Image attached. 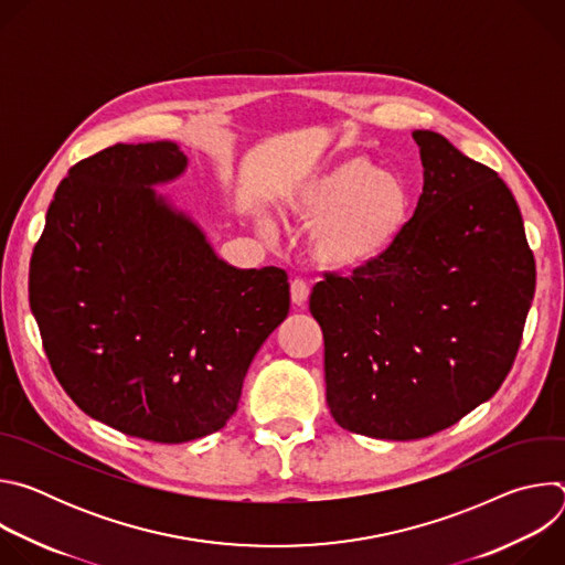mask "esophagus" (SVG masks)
Here are the masks:
<instances>
[{
    "label": "esophagus",
    "instance_id": "esophagus-1",
    "mask_svg": "<svg viewBox=\"0 0 565 565\" xmlns=\"http://www.w3.org/2000/svg\"><path fill=\"white\" fill-rule=\"evenodd\" d=\"M308 295H310V288H308L306 281L295 279V281L290 284V299H292V306L303 308L306 301H308Z\"/></svg>",
    "mask_w": 565,
    "mask_h": 565
}]
</instances>
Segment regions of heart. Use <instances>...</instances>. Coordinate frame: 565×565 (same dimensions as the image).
<instances>
[{
  "mask_svg": "<svg viewBox=\"0 0 565 565\" xmlns=\"http://www.w3.org/2000/svg\"><path fill=\"white\" fill-rule=\"evenodd\" d=\"M281 203L288 216L310 225V262L338 275L382 264L397 248L414 214L409 183L364 156H347L306 174L286 190ZM259 230L273 236L275 223L264 216Z\"/></svg>",
  "mask_w": 565,
  "mask_h": 565,
  "instance_id": "obj_1",
  "label": "heart"
}]
</instances>
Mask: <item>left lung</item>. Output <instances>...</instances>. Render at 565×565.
<instances>
[{"label":"left lung","instance_id":"8db88e82","mask_svg":"<svg viewBox=\"0 0 565 565\" xmlns=\"http://www.w3.org/2000/svg\"><path fill=\"white\" fill-rule=\"evenodd\" d=\"M423 194L397 248L310 295L324 333L331 416L342 429L416 440L451 427L508 377L536 270L499 174L418 129Z\"/></svg>","mask_w":565,"mask_h":565}]
</instances>
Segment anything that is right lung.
<instances>
[{"mask_svg":"<svg viewBox=\"0 0 565 565\" xmlns=\"http://www.w3.org/2000/svg\"><path fill=\"white\" fill-rule=\"evenodd\" d=\"M172 140L114 145L57 185L29 299L51 369L94 420L179 445L225 427L290 308L281 268L223 262L153 188L185 174Z\"/></svg>","mask_w":565,"mask_h":565,"instance_id":"obj_1","label":"right lung"}]
</instances>
